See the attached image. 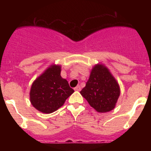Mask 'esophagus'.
<instances>
[{"mask_svg": "<svg viewBox=\"0 0 151 151\" xmlns=\"http://www.w3.org/2000/svg\"><path fill=\"white\" fill-rule=\"evenodd\" d=\"M81 89H82L81 86H80V85H77L76 87L74 88V90L76 91H81Z\"/></svg>", "mask_w": 151, "mask_h": 151, "instance_id": "esophagus-1", "label": "esophagus"}]
</instances>
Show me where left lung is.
<instances>
[{
	"instance_id": "1",
	"label": "left lung",
	"mask_w": 151,
	"mask_h": 151,
	"mask_svg": "<svg viewBox=\"0 0 151 151\" xmlns=\"http://www.w3.org/2000/svg\"><path fill=\"white\" fill-rule=\"evenodd\" d=\"M80 93L97 112L106 113L114 109L120 89L107 68L96 65L92 69L85 87Z\"/></svg>"
}]
</instances>
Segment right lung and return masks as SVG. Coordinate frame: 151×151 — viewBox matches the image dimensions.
<instances>
[{"instance_id": "1", "label": "right lung", "mask_w": 151, "mask_h": 151, "mask_svg": "<svg viewBox=\"0 0 151 151\" xmlns=\"http://www.w3.org/2000/svg\"><path fill=\"white\" fill-rule=\"evenodd\" d=\"M60 66H51L33 82L30 101L35 108L44 113H51L63 105L74 92L61 77Z\"/></svg>"}]
</instances>
